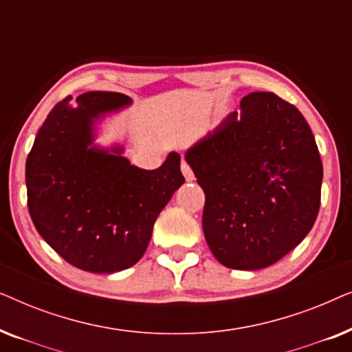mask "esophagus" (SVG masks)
Wrapping results in <instances>:
<instances>
[{
  "label": "esophagus",
  "mask_w": 352,
  "mask_h": 352,
  "mask_svg": "<svg viewBox=\"0 0 352 352\" xmlns=\"http://www.w3.org/2000/svg\"><path fill=\"white\" fill-rule=\"evenodd\" d=\"M181 171H182V175H184L186 181H194V179H195L194 171H192L190 165H189V163H187L186 160L181 162Z\"/></svg>",
  "instance_id": "1"
}]
</instances>
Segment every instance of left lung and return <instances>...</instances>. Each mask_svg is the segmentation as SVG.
<instances>
[{"mask_svg": "<svg viewBox=\"0 0 352 352\" xmlns=\"http://www.w3.org/2000/svg\"><path fill=\"white\" fill-rule=\"evenodd\" d=\"M186 153L205 192L204 232L221 264L256 271L290 253L319 214L322 160L295 105L250 93Z\"/></svg>", "mask_w": 352, "mask_h": 352, "instance_id": "8db88e82", "label": "left lung"}]
</instances>
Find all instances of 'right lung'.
Returning a JSON list of instances; mask_svg holds the SVG:
<instances>
[{
	"instance_id": "1",
	"label": "right lung",
	"mask_w": 352,
	"mask_h": 352,
	"mask_svg": "<svg viewBox=\"0 0 352 352\" xmlns=\"http://www.w3.org/2000/svg\"><path fill=\"white\" fill-rule=\"evenodd\" d=\"M120 93L91 91L54 105L27 157V204L46 243L81 271L118 272L136 264L165 205L184 184L176 152L157 170L89 147L93 120L128 105Z\"/></svg>"
}]
</instances>
